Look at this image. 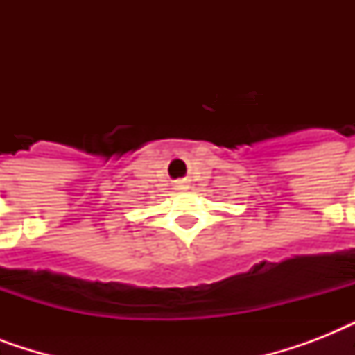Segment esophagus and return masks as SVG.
Wrapping results in <instances>:
<instances>
[{
    "label": "esophagus",
    "mask_w": 355,
    "mask_h": 355,
    "mask_svg": "<svg viewBox=\"0 0 355 355\" xmlns=\"http://www.w3.org/2000/svg\"><path fill=\"white\" fill-rule=\"evenodd\" d=\"M175 189H188V184H186V180H184V178H180V180H177V182H175Z\"/></svg>",
    "instance_id": "obj_1"
}]
</instances>
